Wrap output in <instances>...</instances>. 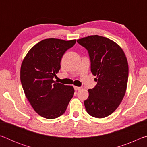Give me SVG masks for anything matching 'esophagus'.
Wrapping results in <instances>:
<instances>
[{"label":"esophagus","instance_id":"esophagus-1","mask_svg":"<svg viewBox=\"0 0 147 147\" xmlns=\"http://www.w3.org/2000/svg\"><path fill=\"white\" fill-rule=\"evenodd\" d=\"M74 88L75 91H78V90H79V89H81L80 87H77V86H74Z\"/></svg>","mask_w":147,"mask_h":147}]
</instances>
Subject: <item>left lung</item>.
Returning <instances> with one entry per match:
<instances>
[{
	"mask_svg": "<svg viewBox=\"0 0 147 147\" xmlns=\"http://www.w3.org/2000/svg\"><path fill=\"white\" fill-rule=\"evenodd\" d=\"M88 51L91 71L97 84L88 90L84 101L89 115L104 118L118 108L126 93L128 78V65L123 49L105 37L90 36L77 40Z\"/></svg>",
	"mask_w": 147,
	"mask_h": 147,
	"instance_id": "obj_1",
	"label": "left lung"
}]
</instances>
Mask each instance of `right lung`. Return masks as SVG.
Listing matches in <instances>:
<instances>
[{
  "label": "right lung",
  "mask_w": 147,
  "mask_h": 147,
  "mask_svg": "<svg viewBox=\"0 0 147 147\" xmlns=\"http://www.w3.org/2000/svg\"><path fill=\"white\" fill-rule=\"evenodd\" d=\"M76 40L50 38L32 47L24 58L21 67V82L26 97L39 115L56 119L65 113L74 89L54 81L59 72L64 53Z\"/></svg>",
  "instance_id": "add662e5"
}]
</instances>
